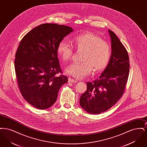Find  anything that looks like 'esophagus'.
Returning a JSON list of instances; mask_svg holds the SVG:
<instances>
[{"instance_id":"1","label":"esophagus","mask_w":147,"mask_h":147,"mask_svg":"<svg viewBox=\"0 0 147 147\" xmlns=\"http://www.w3.org/2000/svg\"><path fill=\"white\" fill-rule=\"evenodd\" d=\"M68 82H69V83H77V80H74V79H73L70 78L68 79Z\"/></svg>"}]
</instances>
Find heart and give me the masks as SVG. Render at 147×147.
<instances>
[{"mask_svg": "<svg viewBox=\"0 0 147 147\" xmlns=\"http://www.w3.org/2000/svg\"><path fill=\"white\" fill-rule=\"evenodd\" d=\"M78 51L83 52L80 63H72L67 68L68 74L77 79L89 75L92 69L95 73L102 71L109 63L111 56L110 45L99 36L92 32L77 35L73 40ZM57 53L63 61H68L73 54L72 46L65 40L59 43Z\"/></svg>", "mask_w": 147, "mask_h": 147, "instance_id": "heart-1", "label": "heart"}]
</instances>
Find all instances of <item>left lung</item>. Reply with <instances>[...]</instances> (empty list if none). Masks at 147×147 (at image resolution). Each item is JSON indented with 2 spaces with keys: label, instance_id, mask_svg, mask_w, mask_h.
Returning <instances> with one entry per match:
<instances>
[{
  "label": "left lung",
  "instance_id": "8db88e82",
  "mask_svg": "<svg viewBox=\"0 0 147 147\" xmlns=\"http://www.w3.org/2000/svg\"><path fill=\"white\" fill-rule=\"evenodd\" d=\"M111 56L101 76L93 82H87V89L80 98V105L85 111L99 114L115 105L124 93L129 76V60L126 48L110 30Z\"/></svg>",
  "mask_w": 147,
  "mask_h": 147
}]
</instances>
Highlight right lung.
Instances as JSON below:
<instances>
[{"label": "right lung", "instance_id": "add662e5", "mask_svg": "<svg viewBox=\"0 0 147 147\" xmlns=\"http://www.w3.org/2000/svg\"><path fill=\"white\" fill-rule=\"evenodd\" d=\"M73 30L56 24L36 27L21 40L15 54V69L21 94L30 105L45 110L56 102L61 86L68 82L57 55L59 43Z\"/></svg>", "mask_w": 147, "mask_h": 147}]
</instances>
